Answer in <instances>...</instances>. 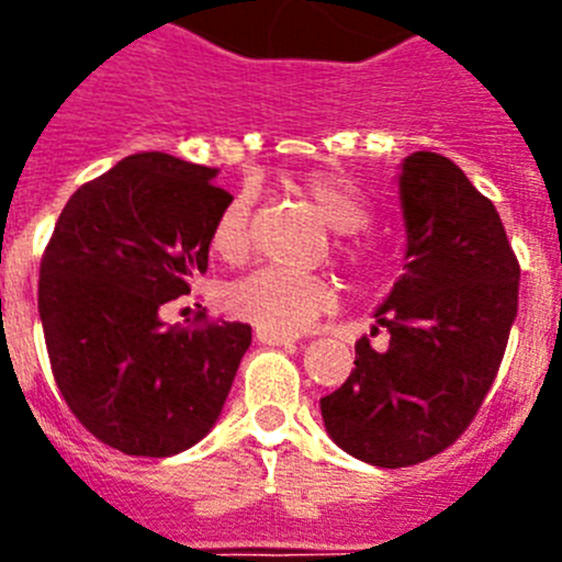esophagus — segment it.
Segmentation results:
<instances>
[{"label":"esophagus","instance_id":"obj_1","mask_svg":"<svg viewBox=\"0 0 562 562\" xmlns=\"http://www.w3.org/2000/svg\"><path fill=\"white\" fill-rule=\"evenodd\" d=\"M256 337L258 342H265V346H292L297 340L295 335L290 331H276V329H267V326H256Z\"/></svg>","mask_w":562,"mask_h":562}]
</instances>
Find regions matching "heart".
<instances>
[{"label":"heart","instance_id":"heart-1","mask_svg":"<svg viewBox=\"0 0 562 562\" xmlns=\"http://www.w3.org/2000/svg\"><path fill=\"white\" fill-rule=\"evenodd\" d=\"M295 191L317 211V216L337 233H346L340 241L342 258L355 267H366L371 250L349 233L362 231L371 220L369 202L342 177L331 173H310L295 182ZM250 216L252 196L236 193L213 222L211 250L220 258L236 265L250 252ZM337 301L335 284L324 276H304L276 267H261L250 276L238 278L227 286L225 306L233 315L245 317L256 326L276 331L306 329L312 321L329 312Z\"/></svg>","mask_w":562,"mask_h":562}]
</instances>
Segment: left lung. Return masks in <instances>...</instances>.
<instances>
[{
    "label": "left lung",
    "instance_id": "left-lung-1",
    "mask_svg": "<svg viewBox=\"0 0 562 562\" xmlns=\"http://www.w3.org/2000/svg\"><path fill=\"white\" fill-rule=\"evenodd\" d=\"M405 265L376 306L355 369L321 400L337 448L374 467H411L450 448L475 419L518 315V278L504 222L459 166L434 151L402 160Z\"/></svg>",
    "mask_w": 562,
    "mask_h": 562
}]
</instances>
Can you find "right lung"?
<instances>
[{
	"label": "right lung",
	"instance_id": "obj_1",
	"mask_svg": "<svg viewBox=\"0 0 562 562\" xmlns=\"http://www.w3.org/2000/svg\"><path fill=\"white\" fill-rule=\"evenodd\" d=\"M216 168L132 154L64 205L38 270V315L64 402L126 456L182 453L205 439L250 349L247 324L160 321L207 270L211 231L233 200Z\"/></svg>",
	"mask_w": 562,
	"mask_h": 562
}]
</instances>
